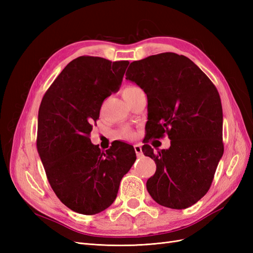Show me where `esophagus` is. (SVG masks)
Returning a JSON list of instances; mask_svg holds the SVG:
<instances>
[{
    "label": "esophagus",
    "mask_w": 253,
    "mask_h": 253,
    "mask_svg": "<svg viewBox=\"0 0 253 253\" xmlns=\"http://www.w3.org/2000/svg\"><path fill=\"white\" fill-rule=\"evenodd\" d=\"M134 150H135V152H136L137 156H142V150H141L140 144H135V145H134Z\"/></svg>",
    "instance_id": "1"
}]
</instances>
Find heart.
Returning <instances> with one entry per match:
<instances>
[{"mask_svg":"<svg viewBox=\"0 0 253 253\" xmlns=\"http://www.w3.org/2000/svg\"><path fill=\"white\" fill-rule=\"evenodd\" d=\"M135 88H137V87H135V86H127V87H126L125 89H124V91H122V94L124 93H128V91H132V90H134ZM131 131H129V129H127V128H126V129H124V131L121 132V136L122 137H128V136H131Z\"/></svg>","mask_w":253,"mask_h":253,"instance_id":"b5f03b06","label":"heart"}]
</instances>
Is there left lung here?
<instances>
[{
    "instance_id": "1",
    "label": "left lung",
    "mask_w": 253,
    "mask_h": 253,
    "mask_svg": "<svg viewBox=\"0 0 253 253\" xmlns=\"http://www.w3.org/2000/svg\"><path fill=\"white\" fill-rule=\"evenodd\" d=\"M126 76L147 94L148 141L165 133L171 140L167 150L142 147L156 164L148 192L167 208H189L208 192L224 154L218 91L194 62L174 52L134 61Z\"/></svg>"
}]
</instances>
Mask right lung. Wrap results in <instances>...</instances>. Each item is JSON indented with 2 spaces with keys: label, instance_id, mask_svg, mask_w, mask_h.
Instances as JSON below:
<instances>
[{
  "label": "right lung",
  "instance_id": "right-lung-1",
  "mask_svg": "<svg viewBox=\"0 0 253 253\" xmlns=\"http://www.w3.org/2000/svg\"><path fill=\"white\" fill-rule=\"evenodd\" d=\"M128 63L90 56L75 59L40 104L37 148L45 173L59 200L80 214L109 208L136 160L131 144L119 141L101 152L89 139L103 100L119 89Z\"/></svg>",
  "mask_w": 253,
  "mask_h": 253
}]
</instances>
